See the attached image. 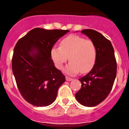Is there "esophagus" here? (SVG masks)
Wrapping results in <instances>:
<instances>
[{
  "instance_id": "1",
  "label": "esophagus",
  "mask_w": 129,
  "mask_h": 129,
  "mask_svg": "<svg viewBox=\"0 0 129 129\" xmlns=\"http://www.w3.org/2000/svg\"><path fill=\"white\" fill-rule=\"evenodd\" d=\"M66 81H72V79L71 78V77H67V76H66Z\"/></svg>"
}]
</instances>
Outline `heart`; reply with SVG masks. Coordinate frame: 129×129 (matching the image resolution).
Masks as SVG:
<instances>
[{
	"instance_id": "b5f03b06",
	"label": "heart",
	"mask_w": 129,
	"mask_h": 129,
	"mask_svg": "<svg viewBox=\"0 0 129 129\" xmlns=\"http://www.w3.org/2000/svg\"><path fill=\"white\" fill-rule=\"evenodd\" d=\"M51 58L58 69L62 70L63 64L69 62L65 71L69 74L81 72L86 74L94 67L96 60V48L91 40H86L78 35H71L60 42L59 48H53Z\"/></svg>"
}]
</instances>
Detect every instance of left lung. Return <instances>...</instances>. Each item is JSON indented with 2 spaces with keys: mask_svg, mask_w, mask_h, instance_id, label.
Returning a JSON list of instances; mask_svg holds the SVG:
<instances>
[{
  "mask_svg": "<svg viewBox=\"0 0 129 129\" xmlns=\"http://www.w3.org/2000/svg\"><path fill=\"white\" fill-rule=\"evenodd\" d=\"M81 33L94 43L96 60L91 71L79 79L82 85L75 96L82 105L95 107L105 100L112 90L117 75V62L110 41L103 35L90 29Z\"/></svg>",
  "mask_w": 129,
  "mask_h": 129,
  "instance_id": "left-lung-1",
  "label": "left lung"
}]
</instances>
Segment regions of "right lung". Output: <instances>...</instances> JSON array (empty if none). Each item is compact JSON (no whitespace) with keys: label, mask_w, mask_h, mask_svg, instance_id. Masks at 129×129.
<instances>
[{"label":"right lung","mask_w":129,"mask_h":129,"mask_svg":"<svg viewBox=\"0 0 129 129\" xmlns=\"http://www.w3.org/2000/svg\"><path fill=\"white\" fill-rule=\"evenodd\" d=\"M69 30L34 28L16 43L12 69L20 93L36 107H47L55 102L66 77L54 66L51 50Z\"/></svg>","instance_id":"add662e5"}]
</instances>
